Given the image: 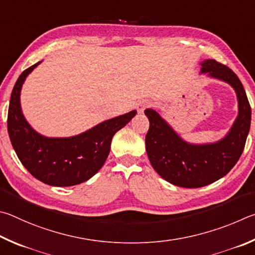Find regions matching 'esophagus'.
Instances as JSON below:
<instances>
[{
    "instance_id": "esophagus-1",
    "label": "esophagus",
    "mask_w": 255,
    "mask_h": 255,
    "mask_svg": "<svg viewBox=\"0 0 255 255\" xmlns=\"http://www.w3.org/2000/svg\"><path fill=\"white\" fill-rule=\"evenodd\" d=\"M150 102L146 101V100H143V101H140L139 103L136 104V110L139 113H143L145 109H148V107L150 106Z\"/></svg>"
}]
</instances>
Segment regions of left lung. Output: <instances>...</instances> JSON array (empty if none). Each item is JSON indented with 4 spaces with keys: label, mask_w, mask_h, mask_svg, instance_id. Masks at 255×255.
<instances>
[{
    "label": "left lung",
    "mask_w": 255,
    "mask_h": 255,
    "mask_svg": "<svg viewBox=\"0 0 255 255\" xmlns=\"http://www.w3.org/2000/svg\"><path fill=\"white\" fill-rule=\"evenodd\" d=\"M200 65V74L231 85L238 97L239 114L224 137L213 143H189L159 112L144 111L150 122L145 149L151 164L164 180L184 188H199L227 175L243 152L251 125V106L234 71L214 59Z\"/></svg>",
    "instance_id": "obj_1"
}]
</instances>
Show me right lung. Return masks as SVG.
Wrapping results in <instances>:
<instances>
[{"label": "right lung", "mask_w": 255, "mask_h": 255, "mask_svg": "<svg viewBox=\"0 0 255 255\" xmlns=\"http://www.w3.org/2000/svg\"><path fill=\"white\" fill-rule=\"evenodd\" d=\"M41 61L29 67L13 87L7 113V132L17 158L31 175L43 184L68 187L88 180L109 157L111 142L136 111L106 120L80 134L48 137L40 134L22 113L20 95L25 78Z\"/></svg>", "instance_id": "add662e5"}]
</instances>
